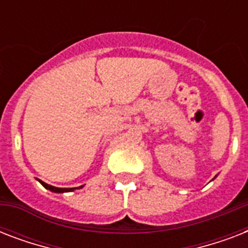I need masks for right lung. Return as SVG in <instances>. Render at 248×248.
I'll return each mask as SVG.
<instances>
[{
	"instance_id": "right-lung-1",
	"label": "right lung",
	"mask_w": 248,
	"mask_h": 248,
	"mask_svg": "<svg viewBox=\"0 0 248 248\" xmlns=\"http://www.w3.org/2000/svg\"><path fill=\"white\" fill-rule=\"evenodd\" d=\"M41 183V184L44 185L45 188L48 189V190H51V192L54 193H64V192H72V190H75L76 188H56V186H52V185H48L46 184V183H44L42 180H38ZM82 186H78V189H81Z\"/></svg>"
}]
</instances>
